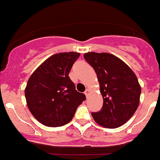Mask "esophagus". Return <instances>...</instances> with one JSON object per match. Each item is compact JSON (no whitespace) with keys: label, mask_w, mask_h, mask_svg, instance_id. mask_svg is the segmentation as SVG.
Listing matches in <instances>:
<instances>
[{"label":"esophagus","mask_w":160,"mask_h":160,"mask_svg":"<svg viewBox=\"0 0 160 160\" xmlns=\"http://www.w3.org/2000/svg\"><path fill=\"white\" fill-rule=\"evenodd\" d=\"M85 94H86L87 98H88L89 94H90V90H89L88 89H87V90H86V91H85Z\"/></svg>","instance_id":"34e87169"}]
</instances>
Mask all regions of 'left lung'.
I'll use <instances>...</instances> for the list:
<instances>
[{"mask_svg":"<svg viewBox=\"0 0 160 160\" xmlns=\"http://www.w3.org/2000/svg\"><path fill=\"white\" fill-rule=\"evenodd\" d=\"M85 60L94 68L100 84L103 105L92 112L96 122L107 128L121 127L135 114L141 87L135 73L121 59L108 53L90 52Z\"/></svg>","mask_w":160,"mask_h":160,"instance_id":"obj_1","label":"left lung"}]
</instances>
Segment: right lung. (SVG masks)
I'll return each mask as SVG.
<instances>
[{"mask_svg": "<svg viewBox=\"0 0 160 160\" xmlns=\"http://www.w3.org/2000/svg\"><path fill=\"white\" fill-rule=\"evenodd\" d=\"M79 53H59L46 59L32 73L25 90L31 114L47 127H62L71 121L86 95L78 92L69 77Z\"/></svg>", "mask_w": 160, "mask_h": 160, "instance_id": "obj_1", "label": "right lung"}]
</instances>
